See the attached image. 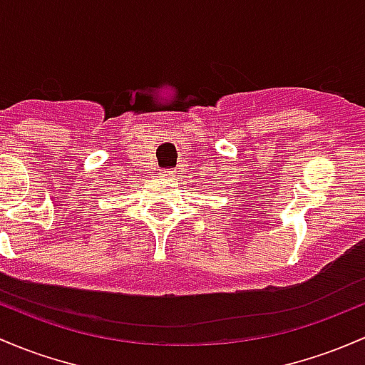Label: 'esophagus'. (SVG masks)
Segmentation results:
<instances>
[{"mask_svg": "<svg viewBox=\"0 0 365 365\" xmlns=\"http://www.w3.org/2000/svg\"><path fill=\"white\" fill-rule=\"evenodd\" d=\"M173 171H164V176H171Z\"/></svg>", "mask_w": 365, "mask_h": 365, "instance_id": "34e87169", "label": "esophagus"}]
</instances>
